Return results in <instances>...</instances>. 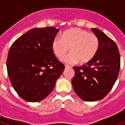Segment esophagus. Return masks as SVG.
I'll list each match as a JSON object with an SVG mask.
<instances>
[{
  "label": "esophagus",
  "mask_w": 125,
  "mask_h": 125,
  "mask_svg": "<svg viewBox=\"0 0 125 125\" xmlns=\"http://www.w3.org/2000/svg\"><path fill=\"white\" fill-rule=\"evenodd\" d=\"M72 67V66L71 65H65V68L67 69V68H71Z\"/></svg>",
  "instance_id": "esophagus-1"
}]
</instances>
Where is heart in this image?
<instances>
[{
	"label": "heart",
	"mask_w": 125,
	"mask_h": 125,
	"mask_svg": "<svg viewBox=\"0 0 125 125\" xmlns=\"http://www.w3.org/2000/svg\"><path fill=\"white\" fill-rule=\"evenodd\" d=\"M99 48V40L96 35L87 31L73 28L62 33L60 39H54L51 50L54 56L62 59L70 49L71 53L63 61L68 63H86L93 59Z\"/></svg>",
	"instance_id": "1"
}]
</instances>
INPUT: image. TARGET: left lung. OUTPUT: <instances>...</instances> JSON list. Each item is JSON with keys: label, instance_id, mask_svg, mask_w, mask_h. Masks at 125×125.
I'll use <instances>...</instances> for the list:
<instances>
[{"label": "left lung", "instance_id": "obj_1", "mask_svg": "<svg viewBox=\"0 0 125 125\" xmlns=\"http://www.w3.org/2000/svg\"><path fill=\"white\" fill-rule=\"evenodd\" d=\"M99 40V48L92 60L74 66L73 89L84 101L101 100L116 83L120 69V54L113 40L97 29H92Z\"/></svg>", "mask_w": 125, "mask_h": 125}]
</instances>
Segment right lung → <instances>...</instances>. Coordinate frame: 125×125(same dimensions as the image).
I'll return each mask as SVG.
<instances>
[{"label": "right lung", "instance_id": "1", "mask_svg": "<svg viewBox=\"0 0 125 125\" xmlns=\"http://www.w3.org/2000/svg\"><path fill=\"white\" fill-rule=\"evenodd\" d=\"M59 29H32L11 45L7 56V74L12 87L23 100L40 102L52 92L65 65L51 50Z\"/></svg>", "mask_w": 125, "mask_h": 125}]
</instances>
